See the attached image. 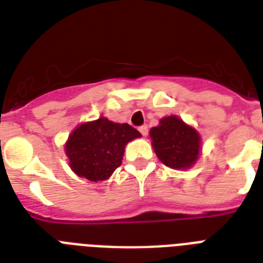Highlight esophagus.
Wrapping results in <instances>:
<instances>
[{
    "label": "esophagus",
    "mask_w": 263,
    "mask_h": 263,
    "mask_svg": "<svg viewBox=\"0 0 263 263\" xmlns=\"http://www.w3.org/2000/svg\"><path fill=\"white\" fill-rule=\"evenodd\" d=\"M139 132L144 136V138H146V136H147V134H148V128L146 127V125H142V127H139Z\"/></svg>",
    "instance_id": "obj_1"
}]
</instances>
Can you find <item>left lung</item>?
Masks as SVG:
<instances>
[{
  "mask_svg": "<svg viewBox=\"0 0 263 263\" xmlns=\"http://www.w3.org/2000/svg\"><path fill=\"white\" fill-rule=\"evenodd\" d=\"M150 138L156 156L168 168L190 169L199 158V132L177 116L162 117L160 124L150 129Z\"/></svg>",
  "mask_w": 263,
  "mask_h": 263,
  "instance_id": "obj_1",
  "label": "left lung"
}]
</instances>
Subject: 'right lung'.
Wrapping results in <instances>:
<instances>
[{"mask_svg": "<svg viewBox=\"0 0 263 263\" xmlns=\"http://www.w3.org/2000/svg\"><path fill=\"white\" fill-rule=\"evenodd\" d=\"M140 136L129 124L99 117L79 124L69 134L64 147L72 172L90 181H103L121 165L128 142Z\"/></svg>", "mask_w": 263, "mask_h": 263, "instance_id": "1", "label": "right lung"}]
</instances>
